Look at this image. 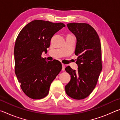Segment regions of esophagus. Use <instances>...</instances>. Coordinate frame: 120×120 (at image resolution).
Instances as JSON below:
<instances>
[{
    "label": "esophagus",
    "instance_id": "obj_1",
    "mask_svg": "<svg viewBox=\"0 0 120 120\" xmlns=\"http://www.w3.org/2000/svg\"><path fill=\"white\" fill-rule=\"evenodd\" d=\"M62 70L64 71V68H65V65L64 64H62Z\"/></svg>",
    "mask_w": 120,
    "mask_h": 120
}]
</instances>
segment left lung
<instances>
[{
	"label": "left lung",
	"instance_id": "obj_1",
	"mask_svg": "<svg viewBox=\"0 0 120 120\" xmlns=\"http://www.w3.org/2000/svg\"><path fill=\"white\" fill-rule=\"evenodd\" d=\"M67 27L77 39L75 53L78 56L76 64L78 70L65 68L71 79L65 86L66 94L75 99L85 98L97 84L101 72V49L99 38L92 26L86 23H71Z\"/></svg>",
	"mask_w": 120,
	"mask_h": 120
}]
</instances>
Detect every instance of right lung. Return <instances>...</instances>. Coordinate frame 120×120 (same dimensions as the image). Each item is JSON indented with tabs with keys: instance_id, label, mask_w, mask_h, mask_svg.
<instances>
[{
	"instance_id": "add662e5",
	"label": "right lung",
	"mask_w": 120,
	"mask_h": 120,
	"mask_svg": "<svg viewBox=\"0 0 120 120\" xmlns=\"http://www.w3.org/2000/svg\"><path fill=\"white\" fill-rule=\"evenodd\" d=\"M65 26L62 23L35 20L27 24L16 38L15 74L22 90L30 98L47 96L51 84L62 69L58 60L47 61L41 55L47 51L54 34Z\"/></svg>"
}]
</instances>
